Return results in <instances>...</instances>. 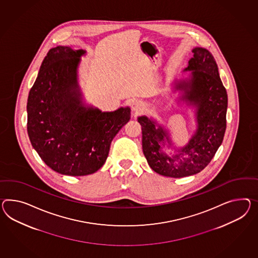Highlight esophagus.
<instances>
[{
	"instance_id": "34e87169",
	"label": "esophagus",
	"mask_w": 258,
	"mask_h": 258,
	"mask_svg": "<svg viewBox=\"0 0 258 258\" xmlns=\"http://www.w3.org/2000/svg\"><path fill=\"white\" fill-rule=\"evenodd\" d=\"M132 108L134 114H138V113H141V112L143 111L144 105H143V103L140 102V101H134V102L132 103Z\"/></svg>"
}]
</instances>
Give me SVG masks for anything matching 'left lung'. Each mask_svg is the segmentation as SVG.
I'll list each match as a JSON object with an SVG mask.
<instances>
[{
    "label": "left lung",
    "mask_w": 258,
    "mask_h": 258,
    "mask_svg": "<svg viewBox=\"0 0 258 258\" xmlns=\"http://www.w3.org/2000/svg\"><path fill=\"white\" fill-rule=\"evenodd\" d=\"M194 56L184 71H192L188 81L176 85L185 99L197 106L198 128L187 145L170 157L161 151V145L170 143L167 131L156 122L140 116L143 132V151L153 170L160 175L182 178L203 170L219 148L226 127L227 94L221 81L218 67L211 52L196 47Z\"/></svg>",
    "instance_id": "1"
}]
</instances>
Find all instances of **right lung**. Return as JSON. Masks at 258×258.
<instances>
[{"label": "right lung", "mask_w": 258, "mask_h": 258, "mask_svg": "<svg viewBox=\"0 0 258 258\" xmlns=\"http://www.w3.org/2000/svg\"><path fill=\"white\" fill-rule=\"evenodd\" d=\"M86 51L51 48L31 88L27 130L33 148L64 175L94 173L106 161L114 136L131 119V109L102 113L80 100L77 66Z\"/></svg>", "instance_id": "obj_1"}]
</instances>
